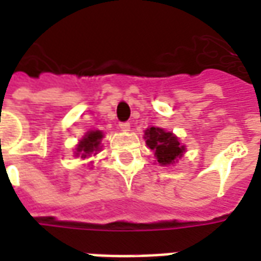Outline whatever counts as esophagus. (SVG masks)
<instances>
[{"label": "esophagus", "mask_w": 261, "mask_h": 261, "mask_svg": "<svg viewBox=\"0 0 261 261\" xmlns=\"http://www.w3.org/2000/svg\"><path fill=\"white\" fill-rule=\"evenodd\" d=\"M120 128L123 131H130V123H127V121H123V123H120Z\"/></svg>", "instance_id": "1"}]
</instances>
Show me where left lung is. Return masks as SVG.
<instances>
[{"label":"left lung","mask_w":261,"mask_h":261,"mask_svg":"<svg viewBox=\"0 0 261 261\" xmlns=\"http://www.w3.org/2000/svg\"><path fill=\"white\" fill-rule=\"evenodd\" d=\"M145 142L148 148H151L156 161L162 166H168L177 162V158L183 156V152L186 151L185 145H181L179 138L169 131H165L159 127H149L145 130Z\"/></svg>","instance_id":"1"}]
</instances>
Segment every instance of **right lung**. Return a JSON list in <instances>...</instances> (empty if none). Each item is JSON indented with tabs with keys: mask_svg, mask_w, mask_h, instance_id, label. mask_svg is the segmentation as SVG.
I'll list each match as a JSON object with an SVG mask.
<instances>
[{
	"mask_svg": "<svg viewBox=\"0 0 261 261\" xmlns=\"http://www.w3.org/2000/svg\"><path fill=\"white\" fill-rule=\"evenodd\" d=\"M103 138V133L99 130L88 131L85 137L78 142L75 155L81 156L82 159L88 158L91 155H96L100 149V141Z\"/></svg>",
	"mask_w": 261,
	"mask_h": 261,
	"instance_id": "1",
	"label": "right lung"
}]
</instances>
